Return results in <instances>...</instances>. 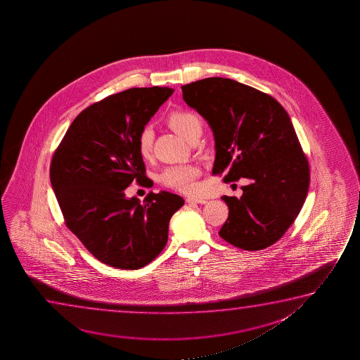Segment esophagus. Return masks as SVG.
Returning a JSON list of instances; mask_svg holds the SVG:
<instances>
[{
    "label": "esophagus",
    "mask_w": 360,
    "mask_h": 360,
    "mask_svg": "<svg viewBox=\"0 0 360 360\" xmlns=\"http://www.w3.org/2000/svg\"><path fill=\"white\" fill-rule=\"evenodd\" d=\"M187 202L188 204H205L207 200L200 198H188Z\"/></svg>",
    "instance_id": "1"
}]
</instances>
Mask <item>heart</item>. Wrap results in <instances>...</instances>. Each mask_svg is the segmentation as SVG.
<instances>
[{
    "instance_id": "heart-1",
    "label": "heart",
    "mask_w": 360,
    "mask_h": 360,
    "mask_svg": "<svg viewBox=\"0 0 360 360\" xmlns=\"http://www.w3.org/2000/svg\"><path fill=\"white\" fill-rule=\"evenodd\" d=\"M167 122L168 125L184 140H188L195 129L200 128L197 115L191 112H174L168 117ZM153 139L155 131L151 127H145L139 133L138 151L143 160L151 158ZM198 174L199 169L193 165H177L166 168L161 173L160 181L166 187L177 189L179 192L192 193L195 189L194 181Z\"/></svg>"
}]
</instances>
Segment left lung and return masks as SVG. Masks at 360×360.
I'll return each instance as SVG.
<instances>
[{
  "mask_svg": "<svg viewBox=\"0 0 360 360\" xmlns=\"http://www.w3.org/2000/svg\"><path fill=\"white\" fill-rule=\"evenodd\" d=\"M183 99L207 120L215 140L212 174L247 178L241 198L221 197L229 217L219 235L246 251L276 243L305 202L310 169L281 104L237 81L209 77L182 86Z\"/></svg>",
  "mask_w": 360,
  "mask_h": 360,
  "instance_id": "left-lung-1",
  "label": "left lung"
}]
</instances>
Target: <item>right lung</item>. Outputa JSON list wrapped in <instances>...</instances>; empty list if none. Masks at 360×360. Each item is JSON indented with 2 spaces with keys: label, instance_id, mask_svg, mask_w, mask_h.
I'll return each mask as SVG.
<instances>
[{
  "label": "right lung",
  "instance_id": "obj_1",
  "mask_svg": "<svg viewBox=\"0 0 360 360\" xmlns=\"http://www.w3.org/2000/svg\"><path fill=\"white\" fill-rule=\"evenodd\" d=\"M174 92L130 89L89 105L75 118L50 165V182L66 226L98 261L140 269L161 253L173 214L183 207L173 193L127 198L134 179L150 184L138 136Z\"/></svg>",
  "mask_w": 360,
  "mask_h": 360
}]
</instances>
